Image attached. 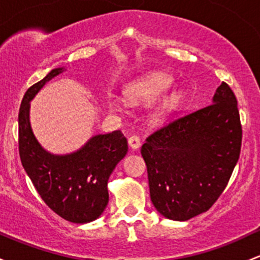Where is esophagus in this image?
Masks as SVG:
<instances>
[{
	"label": "esophagus",
	"instance_id": "1",
	"mask_svg": "<svg viewBox=\"0 0 260 260\" xmlns=\"http://www.w3.org/2000/svg\"><path fill=\"white\" fill-rule=\"evenodd\" d=\"M128 144H129L131 148L137 149V148H139V146H141V138L136 135L131 136V137L128 138Z\"/></svg>",
	"mask_w": 260,
	"mask_h": 260
}]
</instances>
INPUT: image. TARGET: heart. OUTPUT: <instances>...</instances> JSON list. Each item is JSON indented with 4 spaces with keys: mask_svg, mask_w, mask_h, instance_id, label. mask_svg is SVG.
<instances>
[{
    "mask_svg": "<svg viewBox=\"0 0 260 260\" xmlns=\"http://www.w3.org/2000/svg\"><path fill=\"white\" fill-rule=\"evenodd\" d=\"M173 84V80L165 73L152 72L143 76L133 83L128 84L124 91V95L129 102H153L159 98L163 93H166ZM183 100V93L180 91L172 92L168 97L162 101L158 108L153 113V118L155 121H162L166 116L179 106L180 101ZM114 101H111V106L114 107Z\"/></svg>",
    "mask_w": 260,
    "mask_h": 260,
    "instance_id": "b5f03b06",
    "label": "heart"
}]
</instances>
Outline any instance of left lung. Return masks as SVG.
I'll use <instances>...</instances> for the list:
<instances>
[{
	"label": "left lung",
	"instance_id": "8db88e82",
	"mask_svg": "<svg viewBox=\"0 0 260 260\" xmlns=\"http://www.w3.org/2000/svg\"><path fill=\"white\" fill-rule=\"evenodd\" d=\"M240 147L237 98L223 82L213 103L157 128L142 146L155 209L172 220L207 212L225 189Z\"/></svg>",
	"mask_w": 260,
	"mask_h": 260
}]
</instances>
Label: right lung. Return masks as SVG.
I'll list each match as a JSON object with an SVG mask.
<instances>
[{
    "label": "right lung",
    "mask_w": 260,
    "mask_h": 260,
    "mask_svg": "<svg viewBox=\"0 0 260 260\" xmlns=\"http://www.w3.org/2000/svg\"><path fill=\"white\" fill-rule=\"evenodd\" d=\"M62 70H52L24 93L18 113V152L42 201L68 222L88 223L107 206L108 178L127 153L128 143L121 131H113L94 136L72 154L54 155L40 146L29 124V101Z\"/></svg>",
    "instance_id": "add662e5"
}]
</instances>
